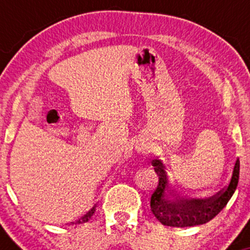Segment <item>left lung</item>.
Instances as JSON below:
<instances>
[{"label":"left lung","mask_w":250,"mask_h":250,"mask_svg":"<svg viewBox=\"0 0 250 250\" xmlns=\"http://www.w3.org/2000/svg\"><path fill=\"white\" fill-rule=\"evenodd\" d=\"M151 165L155 173L159 176V182L156 189L151 194L150 209L155 217L163 226L183 228L209 222L226 207L239 183L240 160L237 159L235 161L233 174L228 186H226L213 197L207 200L174 201L170 200L173 191L169 185L166 167L160 160H154L151 161Z\"/></svg>","instance_id":"obj_1"}]
</instances>
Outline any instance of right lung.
<instances>
[{
  "mask_svg": "<svg viewBox=\"0 0 250 250\" xmlns=\"http://www.w3.org/2000/svg\"><path fill=\"white\" fill-rule=\"evenodd\" d=\"M94 211H95V207H93V208L90 209V210L88 211L87 214H84V215H83V216L81 217V219H80L79 221H76V223H84V222H87V221L90 220V217L93 216Z\"/></svg>",
  "mask_w": 250,
  "mask_h": 250,
  "instance_id": "obj_1",
  "label": "right lung"
}]
</instances>
